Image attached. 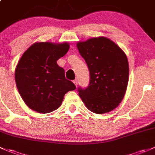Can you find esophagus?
I'll list each match as a JSON object with an SVG mask.
<instances>
[{"mask_svg":"<svg viewBox=\"0 0 155 155\" xmlns=\"http://www.w3.org/2000/svg\"><path fill=\"white\" fill-rule=\"evenodd\" d=\"M73 83H74V85H75L76 87H77V86H78V80H77V79L74 80V81H73Z\"/></svg>","mask_w":155,"mask_h":155,"instance_id":"esophagus-1","label":"esophagus"}]
</instances>
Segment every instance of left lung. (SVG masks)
<instances>
[{
  "label": "left lung",
  "mask_w": 155,
  "mask_h": 155,
  "mask_svg": "<svg viewBox=\"0 0 155 155\" xmlns=\"http://www.w3.org/2000/svg\"><path fill=\"white\" fill-rule=\"evenodd\" d=\"M77 47L90 74L87 88H78L79 96L92 113L112 111L123 99L128 83V61L125 52L103 36L78 42Z\"/></svg>",
  "instance_id": "8db88e82"
}]
</instances>
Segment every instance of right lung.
Listing matches in <instances>:
<instances>
[{"label":"right lung","instance_id":"1","mask_svg":"<svg viewBox=\"0 0 155 155\" xmlns=\"http://www.w3.org/2000/svg\"><path fill=\"white\" fill-rule=\"evenodd\" d=\"M68 49L67 42H36L19 60L15 84L23 101L33 110L41 113L55 110L61 105L65 94L76 89L57 63Z\"/></svg>","mask_w":155,"mask_h":155}]
</instances>
